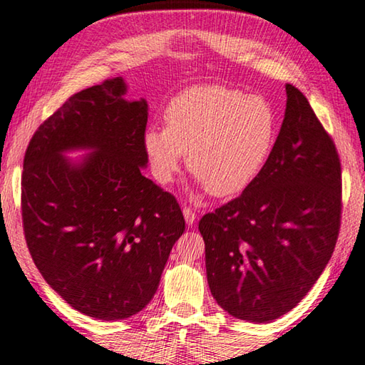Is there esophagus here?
I'll use <instances>...</instances> for the list:
<instances>
[{"label":"esophagus","mask_w":365,"mask_h":365,"mask_svg":"<svg viewBox=\"0 0 365 365\" xmlns=\"http://www.w3.org/2000/svg\"><path fill=\"white\" fill-rule=\"evenodd\" d=\"M183 216H185V222H187L188 225H193L195 221H196V214L193 210H190V207L185 206L183 207Z\"/></svg>","instance_id":"34e87169"}]
</instances>
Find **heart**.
<instances>
[{"instance_id": "obj_1", "label": "heart", "mask_w": 365, "mask_h": 365, "mask_svg": "<svg viewBox=\"0 0 365 365\" xmlns=\"http://www.w3.org/2000/svg\"><path fill=\"white\" fill-rule=\"evenodd\" d=\"M165 128L144 133L143 148L153 175L173 182L188 154V170L217 198L247 190L263 172L274 148L277 118L263 96L196 86L172 99Z\"/></svg>"}]
</instances>
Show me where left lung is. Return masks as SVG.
<instances>
[{
    "mask_svg": "<svg viewBox=\"0 0 365 365\" xmlns=\"http://www.w3.org/2000/svg\"><path fill=\"white\" fill-rule=\"evenodd\" d=\"M273 153L250 187L201 217L212 297L235 318L269 323L302 300L323 273L341 225L336 146L297 88Z\"/></svg>",
    "mask_w": 365,
    "mask_h": 365,
    "instance_id": "left-lung-1",
    "label": "left lung"
}]
</instances>
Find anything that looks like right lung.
<instances>
[{
    "label": "right lung",
    "instance_id": "add662e5",
    "mask_svg": "<svg viewBox=\"0 0 365 365\" xmlns=\"http://www.w3.org/2000/svg\"><path fill=\"white\" fill-rule=\"evenodd\" d=\"M123 78L69 97L26 149L21 207L40 274L81 314L123 320L158 291L185 230L175 196L143 175L148 102L126 101ZM92 153L76 163L62 154Z\"/></svg>",
    "mask_w": 365,
    "mask_h": 365
}]
</instances>
